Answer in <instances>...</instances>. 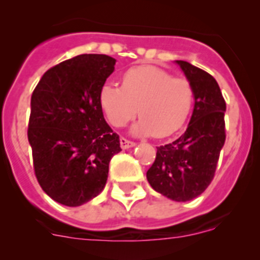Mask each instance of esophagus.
I'll list each match as a JSON object with an SVG mask.
<instances>
[{
	"mask_svg": "<svg viewBox=\"0 0 260 260\" xmlns=\"http://www.w3.org/2000/svg\"><path fill=\"white\" fill-rule=\"evenodd\" d=\"M119 142H120V147H122L123 149H128V148H131V147H135L136 146L135 142H132V141L125 140V138H123V137L120 138Z\"/></svg>",
	"mask_w": 260,
	"mask_h": 260,
	"instance_id": "esophagus-1",
	"label": "esophagus"
}]
</instances>
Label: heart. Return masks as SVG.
<instances>
[{
	"mask_svg": "<svg viewBox=\"0 0 260 260\" xmlns=\"http://www.w3.org/2000/svg\"><path fill=\"white\" fill-rule=\"evenodd\" d=\"M193 90L185 78L151 65L127 70L122 88L106 83L99 90V106L113 127H123L135 115H141L133 124L137 137H167L179 131L190 114Z\"/></svg>",
	"mask_w": 260,
	"mask_h": 260,
	"instance_id": "heart-1",
	"label": "heart"
}]
</instances>
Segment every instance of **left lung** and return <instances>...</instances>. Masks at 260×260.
<instances>
[{"mask_svg":"<svg viewBox=\"0 0 260 260\" xmlns=\"http://www.w3.org/2000/svg\"><path fill=\"white\" fill-rule=\"evenodd\" d=\"M176 64L192 86V115L181 137L157 147L147 180L161 195L185 203L201 195L214 179L225 143L226 104L219 84L209 73L182 60H176Z\"/></svg>","mask_w":260,"mask_h":260,"instance_id":"1","label":"left lung"}]
</instances>
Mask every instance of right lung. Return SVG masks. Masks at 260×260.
<instances>
[{
  "instance_id": "add662e5",
  "label": "right lung",
  "mask_w": 260,
  "mask_h": 260,
  "mask_svg": "<svg viewBox=\"0 0 260 260\" xmlns=\"http://www.w3.org/2000/svg\"><path fill=\"white\" fill-rule=\"evenodd\" d=\"M108 55L83 54L55 65L31 95L27 137L41 188L65 206L98 196L119 136L106 122L99 90L114 72Z\"/></svg>"
}]
</instances>
